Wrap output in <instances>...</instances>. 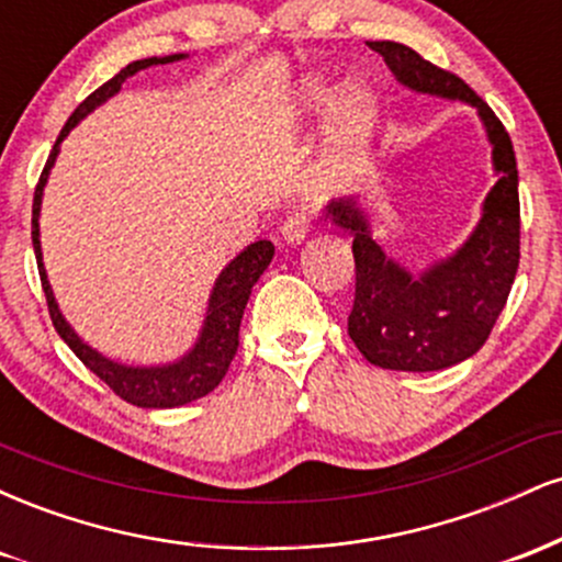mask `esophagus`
<instances>
[{"label": "esophagus", "mask_w": 562, "mask_h": 562, "mask_svg": "<svg viewBox=\"0 0 562 562\" xmlns=\"http://www.w3.org/2000/svg\"><path fill=\"white\" fill-rule=\"evenodd\" d=\"M282 240L288 245H301L308 237V216L306 214H290L285 222H282Z\"/></svg>", "instance_id": "34e87169"}]
</instances>
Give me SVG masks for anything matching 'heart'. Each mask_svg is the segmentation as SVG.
I'll return each instance as SVG.
<instances>
[{
	"label": "heart",
	"mask_w": 562,
	"mask_h": 562,
	"mask_svg": "<svg viewBox=\"0 0 562 562\" xmlns=\"http://www.w3.org/2000/svg\"><path fill=\"white\" fill-rule=\"evenodd\" d=\"M330 106L325 126V171L330 179H351L367 164L380 126L378 94L364 83L338 89L330 76H303L290 94L288 119H312Z\"/></svg>",
	"instance_id": "1"
}]
</instances>
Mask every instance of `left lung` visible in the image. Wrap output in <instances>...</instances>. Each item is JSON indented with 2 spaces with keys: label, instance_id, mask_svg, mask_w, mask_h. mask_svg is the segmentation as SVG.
Wrapping results in <instances>:
<instances>
[{
  "label": "left lung",
  "instance_id": "8db88e82",
  "mask_svg": "<svg viewBox=\"0 0 562 562\" xmlns=\"http://www.w3.org/2000/svg\"><path fill=\"white\" fill-rule=\"evenodd\" d=\"M367 47L383 55L393 79L409 92L475 108L492 145L496 184L483 200L479 224L460 248L420 272H412L385 254L359 195L333 200L322 211V222L353 237L357 295L348 314V335L367 362L396 372L447 370L486 344L518 272L515 150L502 121L460 76L436 68L398 42H367Z\"/></svg>",
  "mask_w": 562,
  "mask_h": 562
}]
</instances>
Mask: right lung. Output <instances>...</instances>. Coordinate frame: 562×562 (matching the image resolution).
I'll list each match as a JSON object with an SVG mask.
<instances>
[{
	"mask_svg": "<svg viewBox=\"0 0 562 562\" xmlns=\"http://www.w3.org/2000/svg\"><path fill=\"white\" fill-rule=\"evenodd\" d=\"M184 53H179L164 57H145V60L128 63V66L121 68L111 81H105L100 89H94V92L76 108L74 115L66 121V126H63L60 137H57L53 153H49L47 158V166H44L42 171V179H38L34 192V218H31V240H34L38 277H42L49 317H53L57 335L66 340L70 351H74L76 357L102 380V383L111 385L124 402L142 406V409H173V406H184L195 402L200 396H205V393H211L218 383H222V378L227 375L232 359H235L237 353V335H240L245 303H248L250 290L259 282L263 269L272 261L274 245L269 240L250 243L248 248H243L240 254L218 272L214 288H211L209 306H205L203 325H200V333L190 351H184L179 359L164 364H124L119 362V359L105 357V353H100L97 348L89 346L87 340L70 327V322L63 317L53 293V285H49L47 269H44L42 240H38V237H42V232H38V216H42L44 187H47L55 160L60 156V145L70 134V128L79 126V121H83L89 113L97 111L100 105H105L111 97L119 94L121 83H124L128 76L139 74V70L150 66H169V63H179L184 60Z\"/></svg>",
	"mask_w": 562,
	"mask_h": 562,
	"instance_id": "1",
	"label": "right lung"
}]
</instances>
